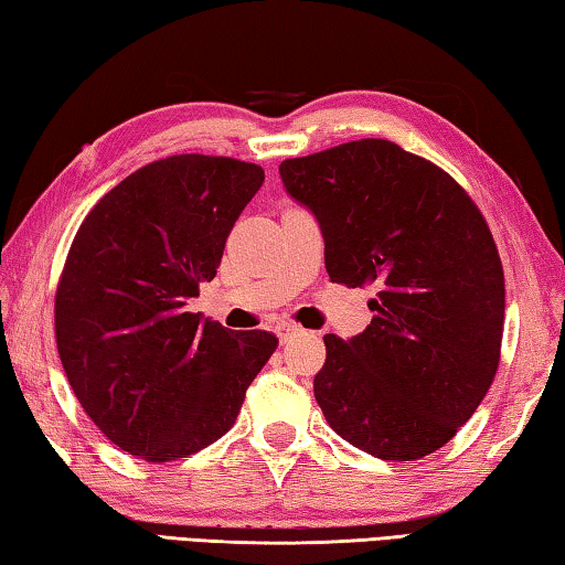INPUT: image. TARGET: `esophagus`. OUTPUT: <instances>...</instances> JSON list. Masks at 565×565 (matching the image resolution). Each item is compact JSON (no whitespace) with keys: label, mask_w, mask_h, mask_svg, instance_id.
Returning <instances> with one entry per match:
<instances>
[{"label":"esophagus","mask_w":565,"mask_h":565,"mask_svg":"<svg viewBox=\"0 0 565 565\" xmlns=\"http://www.w3.org/2000/svg\"><path fill=\"white\" fill-rule=\"evenodd\" d=\"M275 332H277V338H280V342L285 344V342H290L292 338H298V334H302L305 330L300 328V324H295V322H280L275 328Z\"/></svg>","instance_id":"34e87169"}]
</instances>
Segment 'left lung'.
<instances>
[{"instance_id": "left-lung-1", "label": "left lung", "mask_w": 565, "mask_h": 565, "mask_svg": "<svg viewBox=\"0 0 565 565\" xmlns=\"http://www.w3.org/2000/svg\"><path fill=\"white\" fill-rule=\"evenodd\" d=\"M280 178L310 207L324 267L374 285L367 330L324 334L315 399L352 447L384 461L441 449L487 397L501 360L503 267L469 193L384 138L288 158Z\"/></svg>"}]
</instances>
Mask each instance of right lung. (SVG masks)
<instances>
[{
  "mask_svg": "<svg viewBox=\"0 0 565 565\" xmlns=\"http://www.w3.org/2000/svg\"><path fill=\"white\" fill-rule=\"evenodd\" d=\"M260 166L183 153L111 188L68 247L56 348L78 404L138 459H185L223 437L277 338L188 312L211 282Z\"/></svg>",
  "mask_w": 565,
  "mask_h": 565,
  "instance_id": "1",
  "label": "right lung"
}]
</instances>
